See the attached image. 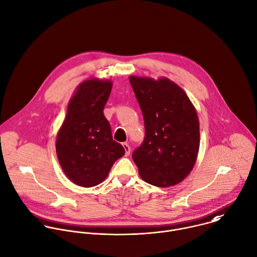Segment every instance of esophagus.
<instances>
[{"label":"esophagus","mask_w":257,"mask_h":257,"mask_svg":"<svg viewBox=\"0 0 257 257\" xmlns=\"http://www.w3.org/2000/svg\"><path fill=\"white\" fill-rule=\"evenodd\" d=\"M122 146H123V149L125 151V156H128L131 154V147H130V145L127 143H123Z\"/></svg>","instance_id":"34e87169"}]
</instances>
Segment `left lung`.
Wrapping results in <instances>:
<instances>
[{"label": "left lung", "mask_w": 257, "mask_h": 257, "mask_svg": "<svg viewBox=\"0 0 257 257\" xmlns=\"http://www.w3.org/2000/svg\"><path fill=\"white\" fill-rule=\"evenodd\" d=\"M145 122V139L133 153L143 180L174 186L192 171L200 143L196 110L184 90L162 78L130 77Z\"/></svg>", "instance_id": "8db88e82"}]
</instances>
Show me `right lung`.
<instances>
[{
	"mask_svg": "<svg viewBox=\"0 0 257 257\" xmlns=\"http://www.w3.org/2000/svg\"><path fill=\"white\" fill-rule=\"evenodd\" d=\"M111 82L97 79L82 82L67 108L56 141V153L65 175L76 185L93 187L101 183L123 147L112 140L103 114Z\"/></svg>",
	"mask_w": 257,
	"mask_h": 257,
	"instance_id": "right-lung-1",
	"label": "right lung"
}]
</instances>
